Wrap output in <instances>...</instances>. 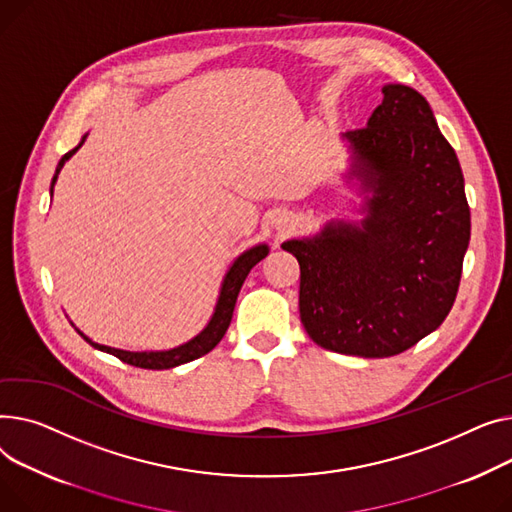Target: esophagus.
<instances>
[{"instance_id": "obj_1", "label": "esophagus", "mask_w": 512, "mask_h": 512, "mask_svg": "<svg viewBox=\"0 0 512 512\" xmlns=\"http://www.w3.org/2000/svg\"><path fill=\"white\" fill-rule=\"evenodd\" d=\"M289 223H291V217H289L287 213H283V215H279V219H277V229H287Z\"/></svg>"}]
</instances>
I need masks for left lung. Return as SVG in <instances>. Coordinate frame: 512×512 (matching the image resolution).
Listing matches in <instances>:
<instances>
[{"label": "left lung", "mask_w": 512, "mask_h": 512, "mask_svg": "<svg viewBox=\"0 0 512 512\" xmlns=\"http://www.w3.org/2000/svg\"><path fill=\"white\" fill-rule=\"evenodd\" d=\"M382 95L366 128L341 134L362 219L283 242L302 270L306 333L357 357L397 355L434 333L455 304L471 235L463 171L428 101L405 84Z\"/></svg>", "instance_id": "obj_1"}]
</instances>
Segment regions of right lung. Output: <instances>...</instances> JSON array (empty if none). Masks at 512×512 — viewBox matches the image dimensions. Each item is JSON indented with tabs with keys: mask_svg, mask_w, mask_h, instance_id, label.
Segmentation results:
<instances>
[{
	"mask_svg": "<svg viewBox=\"0 0 512 512\" xmlns=\"http://www.w3.org/2000/svg\"><path fill=\"white\" fill-rule=\"evenodd\" d=\"M88 134L82 136V140L78 142L76 148H72L70 153H66L62 157V161L57 163V169H55V175L51 179V188H49V194L53 196V188H55V182H57V175L59 171H62V167L66 165V161L72 159V155L76 153V150L84 144ZM268 256V246L266 244H258L246 252L239 254L233 264L229 266V270L223 277V283H221V289H219V297H217V304H215V312L213 316H210L208 324L200 330V333L196 337H192L190 341L177 345L173 349H163V351H126V349H115V347H109V345H101V343H95L93 339H88L80 328H76V324L70 320V324L78 330V335L93 345L95 349L99 351H105L109 355H115L117 359H122V362L130 364V366H136V368H144V370H169V368H175V366H182V364H188L192 362V359H198L202 357L204 353L213 351L219 341L225 337L227 328L231 324V316H233V308H235V302H237V295H239V289H242L246 277L250 270L262 260Z\"/></svg>",
	"mask_w": 512,
	"mask_h": 512,
	"instance_id": "add662e5",
	"label": "right lung"
}]
</instances>
